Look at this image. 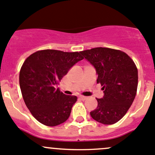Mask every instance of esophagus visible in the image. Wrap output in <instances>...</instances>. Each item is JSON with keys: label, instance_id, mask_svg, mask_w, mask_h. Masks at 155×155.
Returning <instances> with one entry per match:
<instances>
[{"label": "esophagus", "instance_id": "34e87169", "mask_svg": "<svg viewBox=\"0 0 155 155\" xmlns=\"http://www.w3.org/2000/svg\"><path fill=\"white\" fill-rule=\"evenodd\" d=\"M79 98H80L81 100H82V101H85V100L87 99V97H85V96H80L79 97Z\"/></svg>", "mask_w": 155, "mask_h": 155}]
</instances>
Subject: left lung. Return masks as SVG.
Listing matches in <instances>:
<instances>
[{"mask_svg":"<svg viewBox=\"0 0 155 155\" xmlns=\"http://www.w3.org/2000/svg\"><path fill=\"white\" fill-rule=\"evenodd\" d=\"M96 69L97 82L104 96L97 98V107L90 112L93 119L104 124L121 120L132 105L138 86V70L125 52L110 48L97 47L80 51Z\"/></svg>","mask_w":155,"mask_h":155,"instance_id":"obj_1","label":"left lung"}]
</instances>
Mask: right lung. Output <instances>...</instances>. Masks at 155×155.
Wrapping results in <instances>:
<instances>
[{"instance_id": "right-lung-1", "label": "right lung", "mask_w": 155, "mask_h": 155, "mask_svg": "<svg viewBox=\"0 0 155 155\" xmlns=\"http://www.w3.org/2000/svg\"><path fill=\"white\" fill-rule=\"evenodd\" d=\"M83 58L78 51L44 49L25 61L19 73L20 88L26 107L39 122L54 127L68 119L77 97L64 94L55 87Z\"/></svg>"}]
</instances>
